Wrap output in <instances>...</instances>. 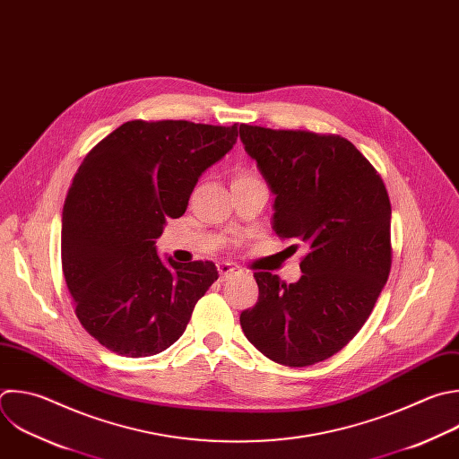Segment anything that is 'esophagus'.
I'll return each instance as SVG.
<instances>
[{
  "mask_svg": "<svg viewBox=\"0 0 459 459\" xmlns=\"http://www.w3.org/2000/svg\"><path fill=\"white\" fill-rule=\"evenodd\" d=\"M218 272H220V275H221L223 279H229V277L239 273L241 270H239L238 266H234L232 263H220V264H218Z\"/></svg>",
  "mask_w": 459,
  "mask_h": 459,
  "instance_id": "esophagus-1",
  "label": "esophagus"
}]
</instances>
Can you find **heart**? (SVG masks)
<instances>
[{"instance_id":"b5f03b06","label":"heart","mask_w":459,"mask_h":459,"mask_svg":"<svg viewBox=\"0 0 459 459\" xmlns=\"http://www.w3.org/2000/svg\"><path fill=\"white\" fill-rule=\"evenodd\" d=\"M236 180H257V178H254L252 175H239Z\"/></svg>"}]
</instances>
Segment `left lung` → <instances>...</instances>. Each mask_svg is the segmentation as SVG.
I'll return each instance as SVG.
<instances>
[{
  "instance_id": "8db88e82",
  "label": "left lung",
  "mask_w": 459,
  "mask_h": 459,
  "mask_svg": "<svg viewBox=\"0 0 459 459\" xmlns=\"http://www.w3.org/2000/svg\"><path fill=\"white\" fill-rule=\"evenodd\" d=\"M239 138L275 195V234L307 248L297 282L254 273L259 297L241 312L243 333L277 364L323 362L359 333L389 277L387 189L339 134L241 124Z\"/></svg>"
}]
</instances>
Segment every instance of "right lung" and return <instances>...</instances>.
Segmentation results:
<instances>
[{
    "instance_id": "obj_1",
    "label": "right lung",
    "mask_w": 459,
    "mask_h": 459,
    "mask_svg": "<svg viewBox=\"0 0 459 459\" xmlns=\"http://www.w3.org/2000/svg\"><path fill=\"white\" fill-rule=\"evenodd\" d=\"M236 138L238 124L129 120L79 166L63 207V273L77 319L109 351L140 359L168 350L218 279L212 261L164 263L155 239Z\"/></svg>"
}]
</instances>
